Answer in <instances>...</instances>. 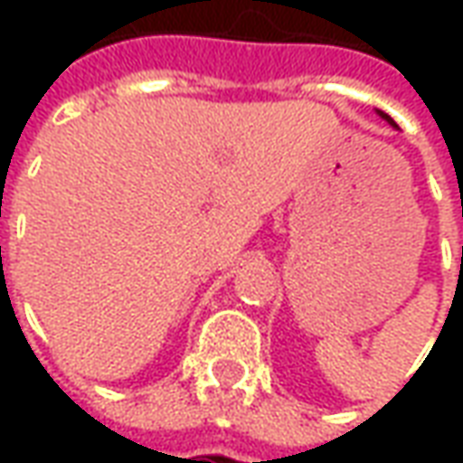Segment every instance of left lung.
Instances as JSON below:
<instances>
[{"label": "left lung", "mask_w": 463, "mask_h": 463, "mask_svg": "<svg viewBox=\"0 0 463 463\" xmlns=\"http://www.w3.org/2000/svg\"><path fill=\"white\" fill-rule=\"evenodd\" d=\"M377 114H379V116H382V118H384V121H387V123H392V126H394V128H397V123L392 121V118H389V116H387V114H384V111H377Z\"/></svg>", "instance_id": "1"}]
</instances>
